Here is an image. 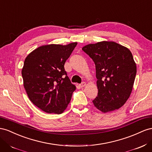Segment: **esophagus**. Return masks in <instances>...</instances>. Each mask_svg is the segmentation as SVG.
Listing matches in <instances>:
<instances>
[{
    "mask_svg": "<svg viewBox=\"0 0 152 152\" xmlns=\"http://www.w3.org/2000/svg\"><path fill=\"white\" fill-rule=\"evenodd\" d=\"M86 83H82L81 84H79V86H80V88H83V87H84V86H86Z\"/></svg>",
    "mask_w": 152,
    "mask_h": 152,
    "instance_id": "1",
    "label": "esophagus"
}]
</instances>
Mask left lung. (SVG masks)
<instances>
[{
    "label": "left lung",
    "instance_id": "left-lung-1",
    "mask_svg": "<svg viewBox=\"0 0 152 152\" xmlns=\"http://www.w3.org/2000/svg\"><path fill=\"white\" fill-rule=\"evenodd\" d=\"M82 49L95 64L98 92L94 105L104 113L120 109L130 97L136 75L132 53L109 41L88 44Z\"/></svg>",
    "mask_w": 152,
    "mask_h": 152
}]
</instances>
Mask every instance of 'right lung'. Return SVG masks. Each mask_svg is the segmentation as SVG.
<instances>
[{
    "mask_svg": "<svg viewBox=\"0 0 152 152\" xmlns=\"http://www.w3.org/2000/svg\"><path fill=\"white\" fill-rule=\"evenodd\" d=\"M77 45H42L26 57L22 69L23 87L32 104L44 112L63 113L71 100L76 87L64 65Z\"/></svg>",
    "mask_w": 152,
    "mask_h": 152,
    "instance_id": "right-lung-1",
    "label": "right lung"
}]
</instances>
